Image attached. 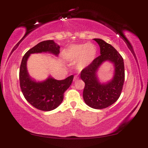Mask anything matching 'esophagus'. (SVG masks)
<instances>
[{"instance_id":"1","label":"esophagus","mask_w":148,"mask_h":148,"mask_svg":"<svg viewBox=\"0 0 148 148\" xmlns=\"http://www.w3.org/2000/svg\"><path fill=\"white\" fill-rule=\"evenodd\" d=\"M78 79H79V77H78L77 76H74V81H76V80H77Z\"/></svg>"}]
</instances>
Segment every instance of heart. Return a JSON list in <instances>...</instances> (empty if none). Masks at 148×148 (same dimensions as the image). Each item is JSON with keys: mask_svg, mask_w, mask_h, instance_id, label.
Masks as SVG:
<instances>
[{"mask_svg": "<svg viewBox=\"0 0 148 148\" xmlns=\"http://www.w3.org/2000/svg\"><path fill=\"white\" fill-rule=\"evenodd\" d=\"M97 53V47L93 44H78L71 45L65 49L64 56L69 62L77 60V68L79 70H83L93 62Z\"/></svg>", "mask_w": 148, "mask_h": 148, "instance_id": "obj_1", "label": "heart"}]
</instances>
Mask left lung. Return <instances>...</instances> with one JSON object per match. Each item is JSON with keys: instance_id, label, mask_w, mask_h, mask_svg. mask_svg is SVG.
I'll return each instance as SVG.
<instances>
[{"instance_id": "left-lung-1", "label": "left lung", "mask_w": 148, "mask_h": 148, "mask_svg": "<svg viewBox=\"0 0 148 148\" xmlns=\"http://www.w3.org/2000/svg\"><path fill=\"white\" fill-rule=\"evenodd\" d=\"M93 40L100 46V55L83 69L80 77L85 83L83 94L84 102L90 108L101 109L113 104L121 95L125 80L124 62L121 55L111 45L100 39ZM106 61L114 65V75L112 80L101 84L96 73L100 65Z\"/></svg>"}]
</instances>
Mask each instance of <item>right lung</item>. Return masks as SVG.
Segmentation results:
<instances>
[{
	"instance_id": "add662e5",
	"label": "right lung",
	"mask_w": 148,
	"mask_h": 148,
	"mask_svg": "<svg viewBox=\"0 0 148 148\" xmlns=\"http://www.w3.org/2000/svg\"><path fill=\"white\" fill-rule=\"evenodd\" d=\"M60 48L54 40H45L30 49L22 58L19 74L21 92L27 102L41 111H51L60 105L64 93L71 86L74 76L71 75L64 80H56L49 76L45 81L37 82L30 76L27 62L30 55L34 53H49L57 56Z\"/></svg>"
}]
</instances>
